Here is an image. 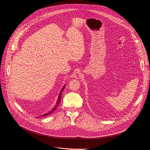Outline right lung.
<instances>
[{
    "label": "right lung",
    "mask_w": 150,
    "mask_h": 150,
    "mask_svg": "<svg viewBox=\"0 0 150 150\" xmlns=\"http://www.w3.org/2000/svg\"><path fill=\"white\" fill-rule=\"evenodd\" d=\"M65 85L62 88V89H61V92H60V93H59V96H58V101H57V104H56V105L55 106V108L51 111H50V112H47V113H46V114H43V115H40V116H39V117H37V118H39V117H46V116H47V115H49V114H52V112H53V111H54L55 110V109L58 107V106L59 105V103H60V102H61V95H62V91H64V88H65Z\"/></svg>",
    "instance_id": "add662e5"
}]
</instances>
